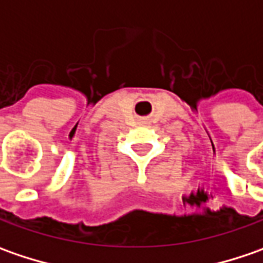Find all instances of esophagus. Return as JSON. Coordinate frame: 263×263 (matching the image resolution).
Returning <instances> with one entry per match:
<instances>
[{
	"label": "esophagus",
	"mask_w": 263,
	"mask_h": 263,
	"mask_svg": "<svg viewBox=\"0 0 263 263\" xmlns=\"http://www.w3.org/2000/svg\"><path fill=\"white\" fill-rule=\"evenodd\" d=\"M139 123H140V124H147L149 121H147V118H140V120H139Z\"/></svg>",
	"instance_id": "obj_1"
}]
</instances>
